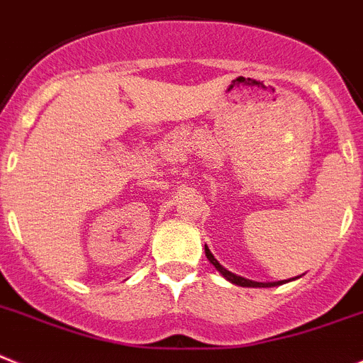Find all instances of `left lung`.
<instances>
[{
  "mask_svg": "<svg viewBox=\"0 0 363 363\" xmlns=\"http://www.w3.org/2000/svg\"><path fill=\"white\" fill-rule=\"evenodd\" d=\"M204 251H206V257H208V260H210L211 264H213L215 267H217V271L220 273L224 279H228L230 282L237 284V286H242V287H273V286H279V284L282 282H253V280H247V279H242V277H238V275H233L231 271H228L226 267H222L220 264H218V260L215 259L213 255H211V251L208 250V246H204Z\"/></svg>",
  "mask_w": 363,
  "mask_h": 363,
  "instance_id": "8db88e82",
  "label": "left lung"
}]
</instances>
